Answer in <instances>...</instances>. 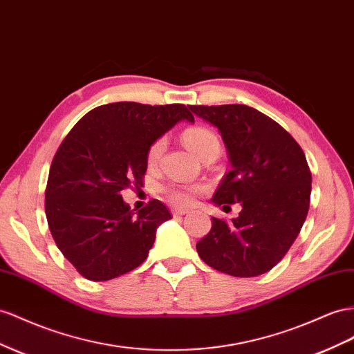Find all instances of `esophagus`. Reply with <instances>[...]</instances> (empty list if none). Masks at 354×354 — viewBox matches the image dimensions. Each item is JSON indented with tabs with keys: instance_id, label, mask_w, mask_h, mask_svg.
I'll return each instance as SVG.
<instances>
[{
	"instance_id": "obj_1",
	"label": "esophagus",
	"mask_w": 354,
	"mask_h": 354,
	"mask_svg": "<svg viewBox=\"0 0 354 354\" xmlns=\"http://www.w3.org/2000/svg\"><path fill=\"white\" fill-rule=\"evenodd\" d=\"M189 212H187V209H183V208H174L173 209V214L174 216H185V214H187Z\"/></svg>"
}]
</instances>
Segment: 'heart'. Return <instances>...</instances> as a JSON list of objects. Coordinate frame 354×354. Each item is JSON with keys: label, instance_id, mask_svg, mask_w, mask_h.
<instances>
[{"label": "heart", "instance_id": "obj_1", "mask_svg": "<svg viewBox=\"0 0 354 354\" xmlns=\"http://www.w3.org/2000/svg\"><path fill=\"white\" fill-rule=\"evenodd\" d=\"M183 141H185L186 147L192 151V153H195L198 158L203 156L208 150L221 149V145H218L216 133L207 128H203V127H195V128L186 129L183 132ZM164 149H165L164 138L156 140L153 145L150 146L149 153H147V159L150 164H153V162H156L160 158ZM199 190L201 189L198 186L171 187V189H168V196L176 205L189 207L195 203Z\"/></svg>", "mask_w": 354, "mask_h": 354}]
</instances>
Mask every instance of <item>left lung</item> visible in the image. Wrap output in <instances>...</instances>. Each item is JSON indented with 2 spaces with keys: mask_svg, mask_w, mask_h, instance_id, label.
Masks as SVG:
<instances>
[{
  "mask_svg": "<svg viewBox=\"0 0 354 354\" xmlns=\"http://www.w3.org/2000/svg\"><path fill=\"white\" fill-rule=\"evenodd\" d=\"M189 110L218 129L231 164L212 203L241 205L229 223L212 218L196 252L229 275L268 272L289 252L308 213L311 173L304 151L279 123L243 104Z\"/></svg>",
  "mask_w": 354,
  "mask_h": 354,
  "instance_id": "8db88e82",
  "label": "left lung"
}]
</instances>
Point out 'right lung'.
Segmentation results:
<instances>
[{
	"instance_id": "obj_1",
	"label": "right lung",
	"mask_w": 354,
	"mask_h": 354,
	"mask_svg": "<svg viewBox=\"0 0 354 354\" xmlns=\"http://www.w3.org/2000/svg\"><path fill=\"white\" fill-rule=\"evenodd\" d=\"M181 120L195 122L183 104L113 102L84 114L62 141L47 178L46 217L84 279L107 281L146 261L171 214L158 199L136 213L120 192L142 185L150 146Z\"/></svg>"
}]
</instances>
